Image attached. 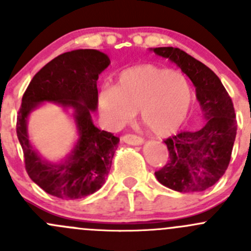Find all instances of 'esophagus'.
<instances>
[{
  "instance_id": "esophagus-1",
  "label": "esophagus",
  "mask_w": 251,
  "mask_h": 251,
  "mask_svg": "<svg viewBox=\"0 0 251 251\" xmlns=\"http://www.w3.org/2000/svg\"><path fill=\"white\" fill-rule=\"evenodd\" d=\"M121 140L125 142V143L131 144V146H138V144L143 143V138L137 135H132V133H126V135L121 137Z\"/></svg>"
}]
</instances>
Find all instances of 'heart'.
<instances>
[{"instance_id":"b5f03b06","label":"heart","mask_w":251,"mask_h":251,"mask_svg":"<svg viewBox=\"0 0 251 251\" xmlns=\"http://www.w3.org/2000/svg\"><path fill=\"white\" fill-rule=\"evenodd\" d=\"M98 107L111 126L128 123L140 110L141 120L158 136L179 128L192 105V90L182 73L141 64L119 73L115 85L100 87Z\"/></svg>"}]
</instances>
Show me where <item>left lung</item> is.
<instances>
[{"instance_id": "8db88e82", "label": "left lung", "mask_w": 251, "mask_h": 251, "mask_svg": "<svg viewBox=\"0 0 251 251\" xmlns=\"http://www.w3.org/2000/svg\"><path fill=\"white\" fill-rule=\"evenodd\" d=\"M154 53L176 63L196 86L206 123L198 131H182L164 140L169 160L155 176L168 188L183 193L214 186L228 168L237 135L233 102L210 68L176 47L154 48Z\"/></svg>"}]
</instances>
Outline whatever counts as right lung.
Instances as JSON below:
<instances>
[{"label": "right lung", "instance_id": "1", "mask_svg": "<svg viewBox=\"0 0 251 251\" xmlns=\"http://www.w3.org/2000/svg\"><path fill=\"white\" fill-rule=\"evenodd\" d=\"M107 54L96 50L63 53L47 63L30 81L18 111L17 136L25 170L45 192L60 199H80L104 184L119 137L96 127L91 111L97 108L98 75L109 65ZM42 101L60 102L75 109L80 138L64 164L45 163L32 149L26 132L29 111Z\"/></svg>", "mask_w": 251, "mask_h": 251}]
</instances>
